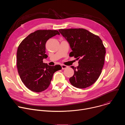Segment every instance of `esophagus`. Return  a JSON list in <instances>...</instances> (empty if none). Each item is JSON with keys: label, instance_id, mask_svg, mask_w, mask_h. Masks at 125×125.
<instances>
[{"label": "esophagus", "instance_id": "1", "mask_svg": "<svg viewBox=\"0 0 125 125\" xmlns=\"http://www.w3.org/2000/svg\"><path fill=\"white\" fill-rule=\"evenodd\" d=\"M61 67H62V70H64V69L67 68H68V66H66V65H61Z\"/></svg>", "mask_w": 125, "mask_h": 125}]
</instances>
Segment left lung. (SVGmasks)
<instances>
[{"mask_svg": "<svg viewBox=\"0 0 125 125\" xmlns=\"http://www.w3.org/2000/svg\"><path fill=\"white\" fill-rule=\"evenodd\" d=\"M67 40L72 51L70 56L79 60L74 74L69 79L74 86L84 88L93 84L102 72L104 63L105 48L100 38L83 29L59 30ZM80 59H79V58Z\"/></svg>", "mask_w": 125, "mask_h": 125, "instance_id": "left-lung-1", "label": "left lung"}]
</instances>
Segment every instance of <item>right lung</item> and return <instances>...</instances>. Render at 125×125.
Masks as SVG:
<instances>
[{
  "label": "right lung",
  "instance_id": "obj_1",
  "mask_svg": "<svg viewBox=\"0 0 125 125\" xmlns=\"http://www.w3.org/2000/svg\"><path fill=\"white\" fill-rule=\"evenodd\" d=\"M60 34L57 30H38L30 34L20 44L17 52V67L20 77L30 90L40 93L49 86L55 72L62 67L43 62L45 43L50 38Z\"/></svg>",
  "mask_w": 125,
  "mask_h": 125
}]
</instances>
